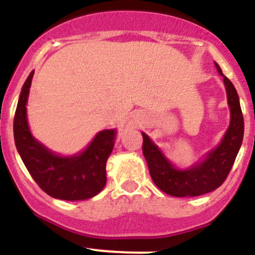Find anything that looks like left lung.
I'll list each match as a JSON object with an SVG mask.
<instances>
[{
  "instance_id": "obj_1",
  "label": "left lung",
  "mask_w": 255,
  "mask_h": 255,
  "mask_svg": "<svg viewBox=\"0 0 255 255\" xmlns=\"http://www.w3.org/2000/svg\"><path fill=\"white\" fill-rule=\"evenodd\" d=\"M218 73L224 76L226 87L231 120L224 139L216 149L211 150L203 162L188 170H177L158 149V147L143 135V154L148 163L153 182L166 194L172 197H198L213 191L224 184L231 171L244 136V117L239 102L235 87L222 74L221 67L216 64Z\"/></svg>"
}]
</instances>
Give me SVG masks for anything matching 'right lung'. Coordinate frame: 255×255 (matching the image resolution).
<instances>
[{"label":"right lung","instance_id":"obj_1","mask_svg":"<svg viewBox=\"0 0 255 255\" xmlns=\"http://www.w3.org/2000/svg\"><path fill=\"white\" fill-rule=\"evenodd\" d=\"M34 71L22 85L13 117L16 149L29 173L44 193L64 200L93 198L106 185V162L114 149L116 130H103L80 154L61 157L52 153L31 135L26 120V102Z\"/></svg>","mask_w":255,"mask_h":255}]
</instances>
